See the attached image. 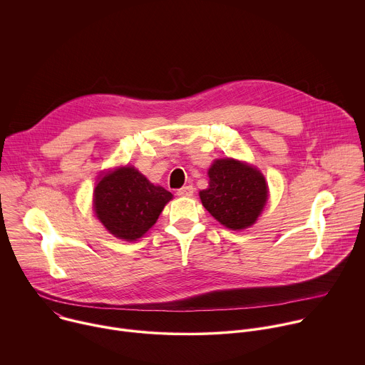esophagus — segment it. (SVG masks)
Instances as JSON below:
<instances>
[{
    "label": "esophagus",
    "mask_w": 365,
    "mask_h": 365,
    "mask_svg": "<svg viewBox=\"0 0 365 365\" xmlns=\"http://www.w3.org/2000/svg\"><path fill=\"white\" fill-rule=\"evenodd\" d=\"M193 192H195V187H193L192 185H187V186L180 187V189L176 192V195H178V196H182V197H189V196L193 195Z\"/></svg>",
    "instance_id": "obj_1"
}]
</instances>
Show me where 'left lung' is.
<instances>
[{
  "label": "left lung",
  "instance_id": "8db88e82",
  "mask_svg": "<svg viewBox=\"0 0 365 365\" xmlns=\"http://www.w3.org/2000/svg\"><path fill=\"white\" fill-rule=\"evenodd\" d=\"M207 175L210 187L199 193L205 210L231 230L252 225L267 200L264 176L234 159L217 160Z\"/></svg>",
  "mask_w": 365,
  "mask_h": 365
}]
</instances>
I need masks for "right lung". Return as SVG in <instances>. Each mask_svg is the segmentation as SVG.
<instances>
[{
	"label": "right lung",
	"mask_w": 365,
	"mask_h": 365,
	"mask_svg": "<svg viewBox=\"0 0 365 365\" xmlns=\"http://www.w3.org/2000/svg\"><path fill=\"white\" fill-rule=\"evenodd\" d=\"M172 193L150 183L134 168L102 176L93 192L98 220L113 235L135 241L158 221Z\"/></svg>",
	"instance_id": "obj_1"
}]
</instances>
